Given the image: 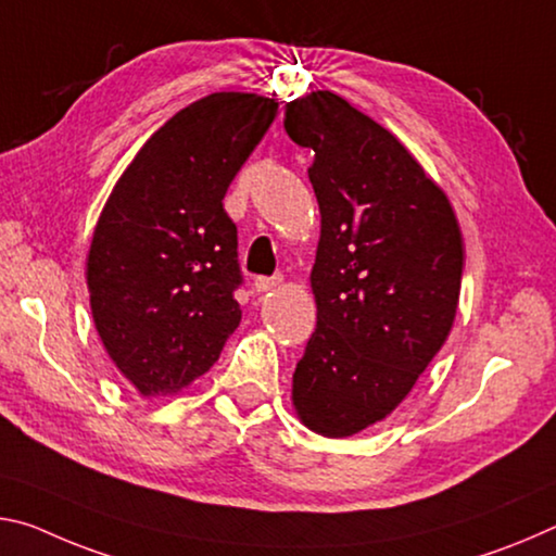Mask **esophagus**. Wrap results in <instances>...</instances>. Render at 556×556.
Returning <instances> with one entry per match:
<instances>
[{
    "label": "esophagus",
    "mask_w": 556,
    "mask_h": 556,
    "mask_svg": "<svg viewBox=\"0 0 556 556\" xmlns=\"http://www.w3.org/2000/svg\"><path fill=\"white\" fill-rule=\"evenodd\" d=\"M280 283H283V278L280 276H273V278H256L253 280V290H256V293H268V290H276Z\"/></svg>",
    "instance_id": "1"
}]
</instances>
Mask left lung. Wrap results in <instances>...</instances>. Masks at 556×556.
<instances>
[{
    "label": "left lung",
    "instance_id": "left-lung-1",
    "mask_svg": "<svg viewBox=\"0 0 556 556\" xmlns=\"http://www.w3.org/2000/svg\"><path fill=\"white\" fill-rule=\"evenodd\" d=\"M283 125L315 152L320 206L317 327L290 399L307 429L344 439L384 421L448 340L466 249L443 189L348 100L313 90L286 103Z\"/></svg>",
    "mask_w": 556,
    "mask_h": 556
}]
</instances>
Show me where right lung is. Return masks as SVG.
<instances>
[{
  "label": "right lung",
  "mask_w": 556,
  "mask_h": 556,
  "mask_svg": "<svg viewBox=\"0 0 556 556\" xmlns=\"http://www.w3.org/2000/svg\"><path fill=\"white\" fill-rule=\"evenodd\" d=\"M278 113L273 98L212 93L142 144L100 212L86 261L108 357L142 396L206 375L241 323L236 224L224 194Z\"/></svg>",
  "instance_id": "obj_1"
}]
</instances>
